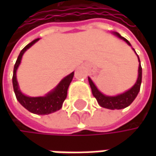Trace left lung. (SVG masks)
<instances>
[{
    "mask_svg": "<svg viewBox=\"0 0 156 156\" xmlns=\"http://www.w3.org/2000/svg\"><path fill=\"white\" fill-rule=\"evenodd\" d=\"M114 34H115L118 38H120L121 40H123L124 41H126L129 46H131L130 42L126 39H125L124 37H122L119 33L114 32ZM138 61H139L138 78H137V80H136V84L129 90L126 91L123 94L117 95V96L109 97V96H106V95L102 94L98 89V87L95 86V84L93 83V81L91 80V78H88V82H89V85H90V87H91V90H92V94L96 98V99H97L98 103L99 104V106H101L102 108H105L114 110V109L125 108L128 107L129 105H131V103L135 100V98H136V96H137V94H138V92L140 90L141 82H142V67H141L139 57H138Z\"/></svg>",
    "mask_w": 156,
    "mask_h": 156,
    "instance_id": "left-lung-1",
    "label": "left lung"
}]
</instances>
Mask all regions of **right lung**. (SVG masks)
<instances>
[{
	"label": "right lung",
	"instance_id": "1",
	"mask_svg": "<svg viewBox=\"0 0 156 156\" xmlns=\"http://www.w3.org/2000/svg\"><path fill=\"white\" fill-rule=\"evenodd\" d=\"M40 39H36L30 43H29L26 47L23 48V49L20 51L17 60H16L14 69H13V76H12V85H13V89L15 93L17 100L20 103L22 107H24L27 110L30 112L36 114V115H48L50 113L56 112L61 108L62 104L64 100L67 98V93H68V88L69 87V84L73 78L74 72L70 73L67 77L63 78L59 84L49 93H48L45 97H36V98H31V97H27L24 94H22L19 88L18 81L16 78V71L20 63L22 55L24 52L30 48L34 43H36Z\"/></svg>",
	"mask_w": 156,
	"mask_h": 156
}]
</instances>
